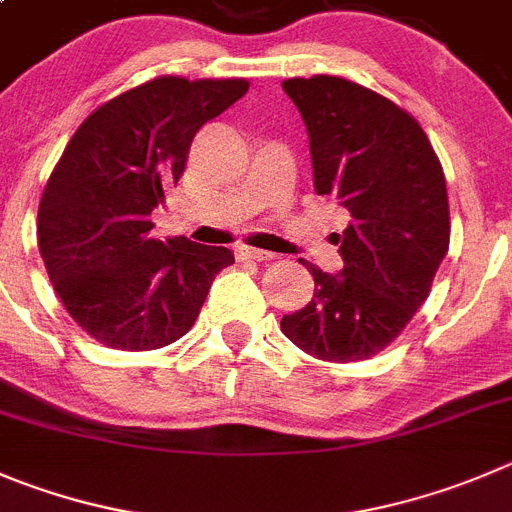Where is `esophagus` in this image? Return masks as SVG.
Listing matches in <instances>:
<instances>
[{
    "instance_id": "obj_1",
    "label": "esophagus",
    "mask_w": 512,
    "mask_h": 512,
    "mask_svg": "<svg viewBox=\"0 0 512 512\" xmlns=\"http://www.w3.org/2000/svg\"><path fill=\"white\" fill-rule=\"evenodd\" d=\"M237 257H240V260L265 262V260H275V257H278V255H272V252H267V250H255V247L240 245V247H237Z\"/></svg>"
}]
</instances>
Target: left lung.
<instances>
[{
  "instance_id": "left-lung-1",
  "label": "left lung",
  "mask_w": 512,
  "mask_h": 512,
  "mask_svg": "<svg viewBox=\"0 0 512 512\" xmlns=\"http://www.w3.org/2000/svg\"><path fill=\"white\" fill-rule=\"evenodd\" d=\"M310 138L313 186L351 212L338 275L303 260L315 280L305 308L283 315L285 336L321 361L384 351L427 300L450 247L444 171L427 133L384 95L336 75L290 78Z\"/></svg>"
}]
</instances>
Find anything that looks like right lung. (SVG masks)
I'll use <instances>...</instances> for the list:
<instances>
[{
  "instance_id": "right-lung-1",
  "label": "right lung",
  "mask_w": 512,
  "mask_h": 512,
  "mask_svg": "<svg viewBox=\"0 0 512 512\" xmlns=\"http://www.w3.org/2000/svg\"><path fill=\"white\" fill-rule=\"evenodd\" d=\"M242 78L161 75L90 113L47 179L37 245L57 298L95 341L154 351L179 341L207 300L227 247L151 237L191 138L247 93Z\"/></svg>"
}]
</instances>
